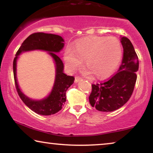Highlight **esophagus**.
I'll list each match as a JSON object with an SVG mask.
<instances>
[{
	"mask_svg": "<svg viewBox=\"0 0 153 153\" xmlns=\"http://www.w3.org/2000/svg\"><path fill=\"white\" fill-rule=\"evenodd\" d=\"M81 77H79V76H76L75 77V80H74V81H75V83H78L79 81H81Z\"/></svg>",
	"mask_w": 153,
	"mask_h": 153,
	"instance_id": "esophagus-1",
	"label": "esophagus"
}]
</instances>
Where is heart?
Listing matches in <instances>:
<instances>
[{"instance_id":"obj_1","label":"heart","mask_w":153,"mask_h":153,"mask_svg":"<svg viewBox=\"0 0 153 153\" xmlns=\"http://www.w3.org/2000/svg\"><path fill=\"white\" fill-rule=\"evenodd\" d=\"M120 42L114 37H92L77 41L65 50L63 60L69 72H74L83 63L81 72L85 76L92 73L97 79H104L115 72L122 58Z\"/></svg>"}]
</instances>
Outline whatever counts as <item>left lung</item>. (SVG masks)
<instances>
[{"mask_svg": "<svg viewBox=\"0 0 153 153\" xmlns=\"http://www.w3.org/2000/svg\"><path fill=\"white\" fill-rule=\"evenodd\" d=\"M123 48L122 64L118 72L107 81L92 85L89 102L100 111L111 112L124 105L133 93L139 70V60L130 40L120 37Z\"/></svg>", "mask_w": 153, "mask_h": 153, "instance_id": "1", "label": "left lung"}]
</instances>
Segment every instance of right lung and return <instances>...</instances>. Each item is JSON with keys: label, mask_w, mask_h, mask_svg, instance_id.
I'll return each instance as SVG.
<instances>
[{"label": "right lung", "mask_w": 153, "mask_h": 153, "mask_svg": "<svg viewBox=\"0 0 153 153\" xmlns=\"http://www.w3.org/2000/svg\"><path fill=\"white\" fill-rule=\"evenodd\" d=\"M64 42L63 38L58 35L44 33H33L24 41L14 59V78L17 93L24 103L37 114L50 116L61 110L66 102V91L74 83V76L65 74L63 62L56 54L63 49ZM35 50L47 51L53 59L56 69L55 80L52 91L47 97L41 100L31 99L25 95L20 89L16 77V62L18 56L24 52Z\"/></svg>", "instance_id": "obj_1"}]
</instances>
